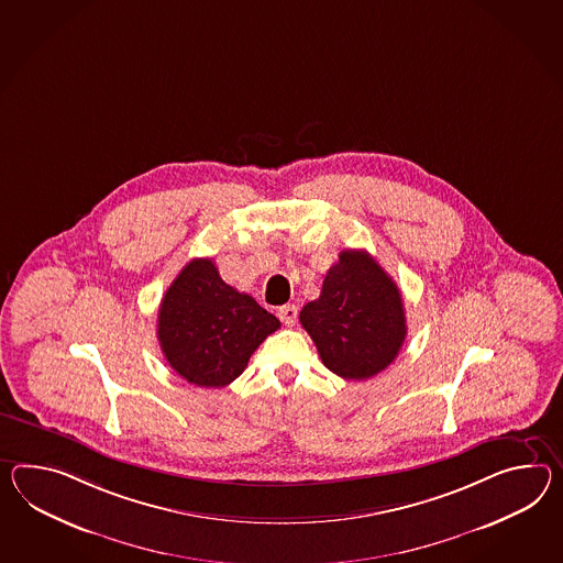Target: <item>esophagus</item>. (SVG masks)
<instances>
[{"instance_id": "1", "label": "esophagus", "mask_w": 563, "mask_h": 563, "mask_svg": "<svg viewBox=\"0 0 563 563\" xmlns=\"http://www.w3.org/2000/svg\"><path fill=\"white\" fill-rule=\"evenodd\" d=\"M276 316H278V319H280L285 325H292L295 319H297V307H295V305H285V307H280V309L276 311Z\"/></svg>"}]
</instances>
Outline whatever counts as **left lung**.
<instances>
[{
	"instance_id": "8db88e82",
	"label": "left lung",
	"mask_w": 563,
	"mask_h": 563,
	"mask_svg": "<svg viewBox=\"0 0 563 563\" xmlns=\"http://www.w3.org/2000/svg\"><path fill=\"white\" fill-rule=\"evenodd\" d=\"M299 321L325 368L345 380H366L390 366L407 335L397 283L364 250H343Z\"/></svg>"
}]
</instances>
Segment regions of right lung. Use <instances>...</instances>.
<instances>
[{
    "instance_id": "1",
    "label": "right lung",
    "mask_w": 563,
    "mask_h": 563,
    "mask_svg": "<svg viewBox=\"0 0 563 563\" xmlns=\"http://www.w3.org/2000/svg\"><path fill=\"white\" fill-rule=\"evenodd\" d=\"M278 328L273 313L221 280L211 258H195L166 288L156 335L166 362L187 383L221 388Z\"/></svg>"
}]
</instances>
